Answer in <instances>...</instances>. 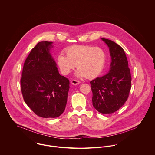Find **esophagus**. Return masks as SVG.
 I'll return each mask as SVG.
<instances>
[{
  "label": "esophagus",
  "mask_w": 155,
  "mask_h": 155,
  "mask_svg": "<svg viewBox=\"0 0 155 155\" xmlns=\"http://www.w3.org/2000/svg\"><path fill=\"white\" fill-rule=\"evenodd\" d=\"M71 83L73 85H79L80 84V82L79 81H77V80H72L71 81Z\"/></svg>",
  "instance_id": "1"
}]
</instances>
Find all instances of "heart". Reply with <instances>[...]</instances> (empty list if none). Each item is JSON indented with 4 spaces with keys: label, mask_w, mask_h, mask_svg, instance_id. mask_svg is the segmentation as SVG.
Here are the masks:
<instances>
[{
    "label": "heart",
    "mask_w": 155,
    "mask_h": 155,
    "mask_svg": "<svg viewBox=\"0 0 155 155\" xmlns=\"http://www.w3.org/2000/svg\"><path fill=\"white\" fill-rule=\"evenodd\" d=\"M66 55L60 54L57 62L61 72L64 75L68 74L76 66L78 78H92L98 76L103 70L106 60V53L101 47L89 45H75L66 49Z\"/></svg>",
    "instance_id": "obj_1"
}]
</instances>
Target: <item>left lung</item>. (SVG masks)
Here are the masks:
<instances>
[{"instance_id": "1", "label": "left lung", "mask_w": 155, "mask_h": 155, "mask_svg": "<svg viewBox=\"0 0 155 155\" xmlns=\"http://www.w3.org/2000/svg\"><path fill=\"white\" fill-rule=\"evenodd\" d=\"M109 48L110 68L108 73L90 82L92 105L98 112L110 114L127 100L131 88V76L123 48L113 41L101 38Z\"/></svg>"}]
</instances>
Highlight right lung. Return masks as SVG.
I'll return each instance as SVG.
<instances>
[{"instance_id": "1", "label": "right lung", "mask_w": 155, "mask_h": 155, "mask_svg": "<svg viewBox=\"0 0 155 155\" xmlns=\"http://www.w3.org/2000/svg\"><path fill=\"white\" fill-rule=\"evenodd\" d=\"M53 42H39L27 57L21 78V92L27 105L44 118L60 116L65 110L69 80L60 74L50 53Z\"/></svg>"}]
</instances>
